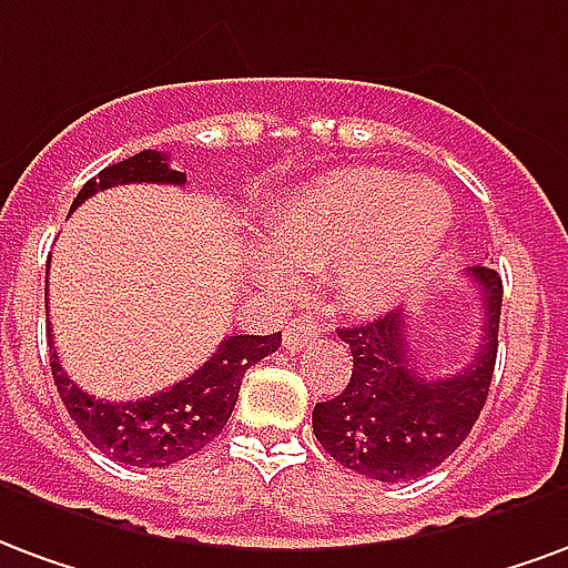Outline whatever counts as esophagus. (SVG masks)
Here are the masks:
<instances>
[{"instance_id":"34e87169","label":"esophagus","mask_w":568,"mask_h":568,"mask_svg":"<svg viewBox=\"0 0 568 568\" xmlns=\"http://www.w3.org/2000/svg\"><path fill=\"white\" fill-rule=\"evenodd\" d=\"M321 335V326L314 321L312 314H300V317H290L287 329H284V347L287 351H302L308 347Z\"/></svg>"}]
</instances>
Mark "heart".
<instances>
[{
  "mask_svg": "<svg viewBox=\"0 0 568 568\" xmlns=\"http://www.w3.org/2000/svg\"><path fill=\"white\" fill-rule=\"evenodd\" d=\"M450 221V199L433 181L354 169L314 184L281 211L268 226L275 256H260L256 272L281 284L287 262L324 266L338 260V296L354 312L378 314L433 266Z\"/></svg>",
  "mask_w": 568,
  "mask_h": 568,
  "instance_id": "heart-1",
  "label": "heart"
}]
</instances>
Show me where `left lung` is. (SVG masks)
I'll list each match as a JSON object with an SVG mask.
<instances>
[{
	"label": "left lung",
	"mask_w": 568,
	"mask_h": 568,
	"mask_svg": "<svg viewBox=\"0 0 568 568\" xmlns=\"http://www.w3.org/2000/svg\"><path fill=\"white\" fill-rule=\"evenodd\" d=\"M466 275L481 290V342L457 375H417L412 321L403 312L338 329L354 369L345 390L314 405L312 426L342 466L375 481H412L445 463L471 433L494 378L503 278L490 266H471Z\"/></svg>",
	"instance_id": "left-lung-1"
}]
</instances>
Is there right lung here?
I'll use <instances>...</instances> for the list:
<instances>
[{"label": "right lung", "instance_id": "obj_1", "mask_svg": "<svg viewBox=\"0 0 568 568\" xmlns=\"http://www.w3.org/2000/svg\"><path fill=\"white\" fill-rule=\"evenodd\" d=\"M187 175L169 165V156L160 151H142L102 169L99 178H90L74 196L72 209L99 190L118 184H184ZM48 345L53 347L51 326ZM281 347V333L272 335H230L211 354L205 366H199L190 378L178 381L169 390L153 393L148 399L109 403L84 393L63 369V363L51 354V372L57 393L78 429L84 433L102 454L123 466H172L187 459L221 436L233 415L244 372Z\"/></svg>", "mask_w": 568, "mask_h": 568}]
</instances>
